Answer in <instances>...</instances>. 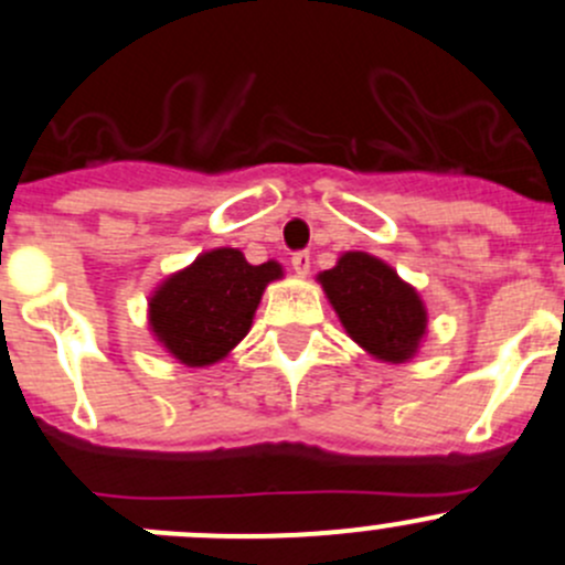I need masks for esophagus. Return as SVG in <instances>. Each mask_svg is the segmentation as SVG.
<instances>
[{
  "label": "esophagus",
  "mask_w": 565,
  "mask_h": 565,
  "mask_svg": "<svg viewBox=\"0 0 565 565\" xmlns=\"http://www.w3.org/2000/svg\"><path fill=\"white\" fill-rule=\"evenodd\" d=\"M292 270H295V276H300V278L309 276L311 259H309V254H306V250H300V254L292 256Z\"/></svg>",
  "instance_id": "esophagus-1"
}]
</instances>
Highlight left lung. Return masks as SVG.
<instances>
[{
    "label": "left lung",
    "instance_id": "8db88e82",
    "mask_svg": "<svg viewBox=\"0 0 565 565\" xmlns=\"http://www.w3.org/2000/svg\"><path fill=\"white\" fill-rule=\"evenodd\" d=\"M344 333L372 359L405 364L428 333V309L392 265L364 250H348L317 276Z\"/></svg>",
    "mask_w": 565,
    "mask_h": 565
}]
</instances>
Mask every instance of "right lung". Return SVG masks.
<instances>
[{
	"label": "right lung",
	"instance_id": "obj_1",
	"mask_svg": "<svg viewBox=\"0 0 565 565\" xmlns=\"http://www.w3.org/2000/svg\"><path fill=\"white\" fill-rule=\"evenodd\" d=\"M284 278L276 259L250 265L239 248H212L157 284L149 298V331L184 366L226 359L254 326L267 284Z\"/></svg>",
	"mask_w": 565,
	"mask_h": 565
}]
</instances>
